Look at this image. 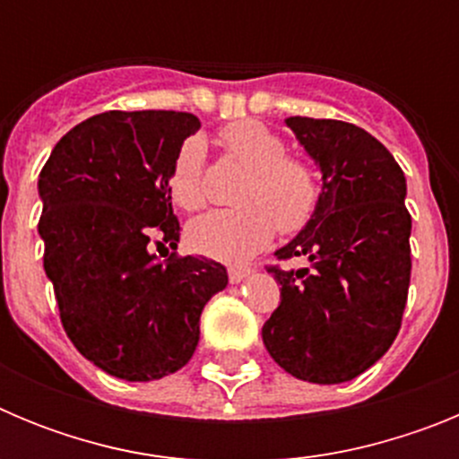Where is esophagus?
I'll use <instances>...</instances> for the list:
<instances>
[{
  "label": "esophagus",
  "instance_id": "34e87169",
  "mask_svg": "<svg viewBox=\"0 0 459 459\" xmlns=\"http://www.w3.org/2000/svg\"><path fill=\"white\" fill-rule=\"evenodd\" d=\"M250 273H253V271H250L248 266H232V269H230V282H234V285H237V282H241V280L248 278Z\"/></svg>",
  "mask_w": 459,
  "mask_h": 459
}]
</instances>
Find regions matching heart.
<instances>
[{
    "label": "heart",
    "mask_w": 459,
    "mask_h": 459,
    "mask_svg": "<svg viewBox=\"0 0 459 459\" xmlns=\"http://www.w3.org/2000/svg\"><path fill=\"white\" fill-rule=\"evenodd\" d=\"M221 142L230 158L248 169V177L237 193V209L195 218L188 225V241L206 257L237 264L264 248L275 230L282 237L301 232L317 211L319 184L303 160L287 156L282 137L259 121L230 124ZM204 142L188 137L169 169L172 200L186 211L204 204Z\"/></svg>",
    "instance_id": "1"
}]
</instances>
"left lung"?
<instances>
[{
    "mask_svg": "<svg viewBox=\"0 0 459 459\" xmlns=\"http://www.w3.org/2000/svg\"><path fill=\"white\" fill-rule=\"evenodd\" d=\"M287 128L322 174L312 221L271 266L280 306L262 326L271 359L291 377L342 384L375 366L395 340L411 278L407 179L370 133L347 121L287 117Z\"/></svg>",
    "mask_w": 459,
    "mask_h": 459,
    "instance_id": "left-lung-1",
    "label": "left lung"
}]
</instances>
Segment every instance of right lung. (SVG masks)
<instances>
[{
    "label": "right lung",
    "instance_id": "add662e5",
    "mask_svg": "<svg viewBox=\"0 0 459 459\" xmlns=\"http://www.w3.org/2000/svg\"><path fill=\"white\" fill-rule=\"evenodd\" d=\"M200 119L172 109H109L56 142L39 177L43 269L75 350L108 375L153 381L181 370L200 315L227 287L206 257L158 262L174 248L169 169Z\"/></svg>",
    "mask_w": 459,
    "mask_h": 459
}]
</instances>
